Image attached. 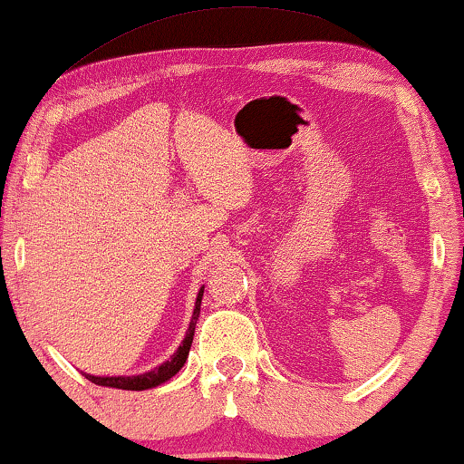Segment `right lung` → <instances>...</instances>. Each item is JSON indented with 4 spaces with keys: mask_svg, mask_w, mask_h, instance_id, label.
Segmentation results:
<instances>
[{
    "mask_svg": "<svg viewBox=\"0 0 464 464\" xmlns=\"http://www.w3.org/2000/svg\"><path fill=\"white\" fill-rule=\"evenodd\" d=\"M203 291H205V286H200L197 304H194L192 320H190V326H188L186 337L182 341V345L178 347V352L173 353L169 360L163 362V364L154 368V371L144 372V374H136V377H93V374H85V377L90 379L92 382H96V385L115 387V389H127V392H144V389L157 387V385H160V382H165V381H169L171 377H176V374L182 371V366H184V362L188 358V353H190L194 328H197V320H198V314H200V299H203Z\"/></svg>",
    "mask_w": 464,
    "mask_h": 464,
    "instance_id": "right-lung-1",
    "label": "right lung"
}]
</instances>
